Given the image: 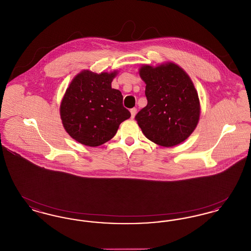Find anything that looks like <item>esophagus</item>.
Wrapping results in <instances>:
<instances>
[{"label": "esophagus", "mask_w": 251, "mask_h": 251, "mask_svg": "<svg viewBox=\"0 0 251 251\" xmlns=\"http://www.w3.org/2000/svg\"><path fill=\"white\" fill-rule=\"evenodd\" d=\"M130 112H131V119H133L135 117V115H136V108H131Z\"/></svg>", "instance_id": "esophagus-1"}]
</instances>
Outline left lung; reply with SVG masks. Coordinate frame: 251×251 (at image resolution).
Returning <instances> with one entry per match:
<instances>
[{
	"label": "left lung",
	"mask_w": 251,
	"mask_h": 251,
	"mask_svg": "<svg viewBox=\"0 0 251 251\" xmlns=\"http://www.w3.org/2000/svg\"><path fill=\"white\" fill-rule=\"evenodd\" d=\"M148 104L135 116L145 136L159 146L182 143L195 131L201 116L198 91L191 78L177 64L142 65Z\"/></svg>",
	"instance_id": "left-lung-1"
}]
</instances>
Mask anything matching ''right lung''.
<instances>
[{
	"label": "right lung",
	"instance_id": "right-lung-1",
	"mask_svg": "<svg viewBox=\"0 0 251 251\" xmlns=\"http://www.w3.org/2000/svg\"><path fill=\"white\" fill-rule=\"evenodd\" d=\"M118 71L96 73L84 70L72 79L60 104L64 129L74 140L88 147L106 143L120 123L130 119L120 90L112 88Z\"/></svg>",
	"mask_w": 251,
	"mask_h": 251
}]
</instances>
